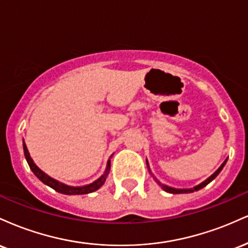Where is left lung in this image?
I'll list each match as a JSON object with an SVG mask.
<instances>
[{"label": "left lung", "mask_w": 248, "mask_h": 248, "mask_svg": "<svg viewBox=\"0 0 248 248\" xmlns=\"http://www.w3.org/2000/svg\"><path fill=\"white\" fill-rule=\"evenodd\" d=\"M226 162H227V158H226V160H225V161L223 162V164H221V166L219 167L218 169L216 170V171L213 172L211 176H210L209 178H206L205 181H204V182H202V183H201V184H198V186H193V187H190V189H177V187H171V186H166V184H162L161 182L158 181V179L156 178L155 176L153 175L152 171H150V168H149V164H148V161H147V167H148V170H149L150 175L153 176L154 179H155V181H156V183H157L158 186H160L162 187V189L164 190V191H167V192H169V193H173V195H176V193H190V192H193V191H198V190L203 189V187H204V186H206L207 184L210 183V182H212L213 179H215L216 177H217V176L219 175V172H220L221 170H223V168L225 167V164H226Z\"/></svg>", "instance_id": "left-lung-1"}]
</instances>
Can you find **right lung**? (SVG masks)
<instances>
[{
	"label": "right lung",
	"mask_w": 248,
	"mask_h": 248,
	"mask_svg": "<svg viewBox=\"0 0 248 248\" xmlns=\"http://www.w3.org/2000/svg\"><path fill=\"white\" fill-rule=\"evenodd\" d=\"M23 150H24L25 160H27L28 164H29V167L31 169V171L35 173L36 177L38 178L39 181H42L44 184H46L47 186L52 187L53 190H56V191L59 192V193H62V195H86V193L94 192L98 189H100V187L104 186V183H105V181H106L108 173H109L110 157L113 156L112 155L109 158H108L106 169H105V172L102 173V175L98 179H95V181L92 182V183L86 184V186H66V184L62 183V182L57 181V179H55V178L50 177L49 175H46V173L43 171V170L39 169V168L35 164V162H33L32 158H31L29 150H28L27 144H25L24 140H23Z\"/></svg>",
	"instance_id": "1"
}]
</instances>
